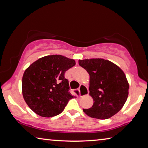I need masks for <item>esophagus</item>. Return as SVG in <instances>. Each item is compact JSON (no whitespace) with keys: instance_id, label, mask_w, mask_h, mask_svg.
Masks as SVG:
<instances>
[{"instance_id":"obj_1","label":"esophagus","mask_w":148,"mask_h":148,"mask_svg":"<svg viewBox=\"0 0 148 148\" xmlns=\"http://www.w3.org/2000/svg\"><path fill=\"white\" fill-rule=\"evenodd\" d=\"M79 97H84L89 93V90L87 87H86L84 85H81L79 87Z\"/></svg>"}]
</instances>
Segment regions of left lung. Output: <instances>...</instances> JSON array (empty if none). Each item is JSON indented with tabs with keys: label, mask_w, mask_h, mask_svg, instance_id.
I'll use <instances>...</instances> for the list:
<instances>
[{
	"label": "left lung",
	"mask_w": 148,
	"mask_h": 148,
	"mask_svg": "<svg viewBox=\"0 0 148 148\" xmlns=\"http://www.w3.org/2000/svg\"><path fill=\"white\" fill-rule=\"evenodd\" d=\"M78 63L89 74V95L94 101L92 107L83 111L99 119L114 116L123 106L129 95V86L123 71L103 59L79 60Z\"/></svg>",
	"instance_id": "left-lung-1"
}]
</instances>
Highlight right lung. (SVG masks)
<instances>
[{"label": "right lung", "instance_id": "obj_1", "mask_svg": "<svg viewBox=\"0 0 148 148\" xmlns=\"http://www.w3.org/2000/svg\"><path fill=\"white\" fill-rule=\"evenodd\" d=\"M75 64L73 59L52 55L40 58L25 70L22 93L32 111L45 117L57 116L63 111L74 98L64 73Z\"/></svg>", "mask_w": 148, "mask_h": 148}]
</instances>
